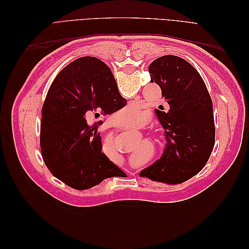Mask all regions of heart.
<instances>
[{
	"label": "heart",
	"instance_id": "b5f03b06",
	"mask_svg": "<svg viewBox=\"0 0 249 249\" xmlns=\"http://www.w3.org/2000/svg\"><path fill=\"white\" fill-rule=\"evenodd\" d=\"M138 117V112L137 110L135 109H131V108H125L124 110H122L120 112H118L117 114L115 115V119L116 122L119 124H123L122 122L119 120V119L124 120V124L130 123V122H134L136 120ZM153 150V146L150 144L149 142L144 141L141 142L140 144H138L136 147L133 148V153H132V164L133 165H140L143 161V157H144L147 153H150Z\"/></svg>",
	"mask_w": 249,
	"mask_h": 249
}]
</instances>
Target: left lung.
Returning a JSON list of instances; mask_svg holds the SVG:
<instances>
[{
    "instance_id": "obj_1",
    "label": "left lung",
    "mask_w": 249,
    "mask_h": 249,
    "mask_svg": "<svg viewBox=\"0 0 249 249\" xmlns=\"http://www.w3.org/2000/svg\"><path fill=\"white\" fill-rule=\"evenodd\" d=\"M148 71L169 106L168 112L156 109L167 146L140 177L168 185L184 183L205 167L214 148L213 103L198 71L183 58L159 57Z\"/></svg>"
}]
</instances>
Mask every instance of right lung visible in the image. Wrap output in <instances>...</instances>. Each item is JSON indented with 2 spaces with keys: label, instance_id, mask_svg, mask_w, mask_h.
Returning <instances> with one entry per match:
<instances>
[{
  "label": "right lung",
  "instance_id": "obj_1",
  "mask_svg": "<svg viewBox=\"0 0 249 249\" xmlns=\"http://www.w3.org/2000/svg\"><path fill=\"white\" fill-rule=\"evenodd\" d=\"M125 104L102 60L86 56L65 66L53 81L41 110V155L52 175L76 190L123 177L124 171L102 153L97 127L102 115Z\"/></svg>",
  "mask_w": 249,
  "mask_h": 249
}]
</instances>
